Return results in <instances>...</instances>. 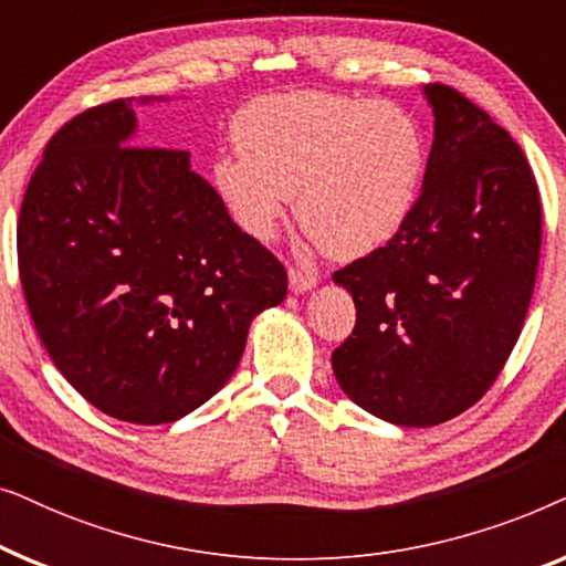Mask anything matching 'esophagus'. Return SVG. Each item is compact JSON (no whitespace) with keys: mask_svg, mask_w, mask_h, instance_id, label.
Here are the masks:
<instances>
[{"mask_svg":"<svg viewBox=\"0 0 566 566\" xmlns=\"http://www.w3.org/2000/svg\"><path fill=\"white\" fill-rule=\"evenodd\" d=\"M316 283H319V275H316L314 270H306V268H291L289 270V285H291L293 293L312 291Z\"/></svg>","mask_w":566,"mask_h":566,"instance_id":"1","label":"esophagus"}]
</instances>
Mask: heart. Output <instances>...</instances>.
<instances>
[{
  "instance_id": "obj_1",
  "label": "heart",
  "mask_w": 566,
  "mask_h": 566,
  "mask_svg": "<svg viewBox=\"0 0 566 566\" xmlns=\"http://www.w3.org/2000/svg\"><path fill=\"white\" fill-rule=\"evenodd\" d=\"M239 151L213 177L239 227L270 239L298 190V216L335 258L389 242L412 213L424 138L405 107L384 99L293 92L252 103L234 123Z\"/></svg>"
}]
</instances>
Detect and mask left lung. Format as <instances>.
Listing matches in <instances>:
<instances>
[{
    "label": "left lung",
    "instance_id": "8db88e82",
    "mask_svg": "<svg viewBox=\"0 0 566 566\" xmlns=\"http://www.w3.org/2000/svg\"><path fill=\"white\" fill-rule=\"evenodd\" d=\"M436 142L397 234L337 270L355 327L332 353L355 405L430 428L490 391L521 337L541 254V198L521 146L448 84L424 87Z\"/></svg>",
    "mask_w": 566,
    "mask_h": 566
}]
</instances>
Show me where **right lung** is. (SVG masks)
<instances>
[{"instance_id":"1","label":"right lung","mask_w":566,"mask_h":566,"mask_svg":"<svg viewBox=\"0 0 566 566\" xmlns=\"http://www.w3.org/2000/svg\"><path fill=\"white\" fill-rule=\"evenodd\" d=\"M149 99V97H146ZM134 97L64 123L18 221L25 301L69 384L123 422H175L229 381L281 260L231 221L190 154L134 146Z\"/></svg>"}]
</instances>
